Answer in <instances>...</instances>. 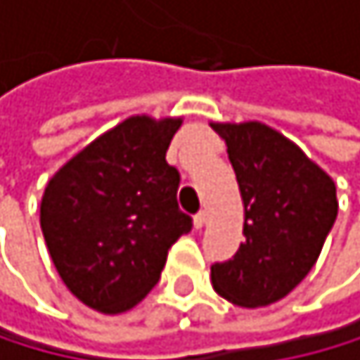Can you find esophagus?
I'll list each match as a JSON object with an SVG mask.
<instances>
[{
  "mask_svg": "<svg viewBox=\"0 0 360 360\" xmlns=\"http://www.w3.org/2000/svg\"><path fill=\"white\" fill-rule=\"evenodd\" d=\"M204 222H207V211H198V213L193 215V226H195V229H202Z\"/></svg>",
  "mask_w": 360,
  "mask_h": 360,
  "instance_id": "esophagus-1",
  "label": "esophagus"
}]
</instances>
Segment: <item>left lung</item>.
<instances>
[{"label":"left lung","instance_id":"1","mask_svg":"<svg viewBox=\"0 0 360 360\" xmlns=\"http://www.w3.org/2000/svg\"><path fill=\"white\" fill-rule=\"evenodd\" d=\"M226 141L244 200V244L211 266L213 288L235 306L259 308L301 283L323 248L339 202L332 178L262 122L213 125Z\"/></svg>","mask_w":360,"mask_h":360}]
</instances>
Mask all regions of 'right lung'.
Listing matches in <instances>:
<instances>
[{
    "mask_svg": "<svg viewBox=\"0 0 360 360\" xmlns=\"http://www.w3.org/2000/svg\"><path fill=\"white\" fill-rule=\"evenodd\" d=\"M180 118L131 116L48 182L41 231L70 292L125 312L158 283L169 248L193 229L178 207L180 174L165 156Z\"/></svg>",
    "mask_w": 360,
    "mask_h": 360,
    "instance_id": "add662e5",
    "label": "right lung"
}]
</instances>
